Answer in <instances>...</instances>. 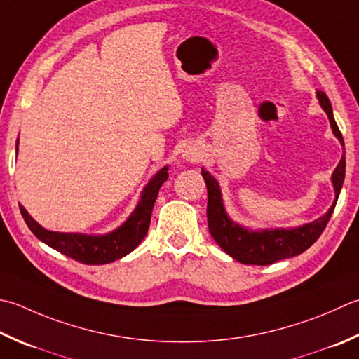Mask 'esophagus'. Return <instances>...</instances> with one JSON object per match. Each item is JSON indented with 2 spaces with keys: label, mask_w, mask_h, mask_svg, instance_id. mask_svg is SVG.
<instances>
[{
  "label": "esophagus",
  "mask_w": 359,
  "mask_h": 359,
  "mask_svg": "<svg viewBox=\"0 0 359 359\" xmlns=\"http://www.w3.org/2000/svg\"><path fill=\"white\" fill-rule=\"evenodd\" d=\"M184 158H185V160H189V161H196V160L201 158V154L193 151V149H187L185 154H184Z\"/></svg>",
  "instance_id": "34e87169"
}]
</instances>
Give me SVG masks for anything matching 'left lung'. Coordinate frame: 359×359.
<instances>
[{
    "instance_id": "obj_1",
    "label": "left lung",
    "mask_w": 359,
    "mask_h": 359,
    "mask_svg": "<svg viewBox=\"0 0 359 359\" xmlns=\"http://www.w3.org/2000/svg\"><path fill=\"white\" fill-rule=\"evenodd\" d=\"M318 100L328 115L330 126H332L334 137L339 140L344 146V138L338 124L334 121L332 104L324 91H318ZM202 177L205 180L208 203H207V219L210 233L215 238V241L219 244V248L229 254L231 258L243 264H257L266 266L272 264L280 259L291 258L300 255L310 245H313L322 231L327 227V224L332 217L333 210L338 202L341 188L346 177V152L339 160L338 166L332 174V184L334 188V202L330 207L328 212L318 217L313 222L304 224L300 227L292 229H264V230H250L233 222L227 215L222 203V194L219 184L212 174L202 168Z\"/></svg>"
}]
</instances>
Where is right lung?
Wrapping results in <instances>:
<instances>
[{
	"mask_svg": "<svg viewBox=\"0 0 359 359\" xmlns=\"http://www.w3.org/2000/svg\"><path fill=\"white\" fill-rule=\"evenodd\" d=\"M166 179L168 166L161 168V170L147 182V185L142 191V198H140L135 210H133L132 215L128 217V221L107 235H83L51 231L41 227L37 221H34L32 216L26 212V208L23 205H20V212L32 233L37 236L40 241L48 244L49 248H53L60 252V254L83 264H107L130 254V252L143 241V238L147 233V229H149L152 208L158 196V189L165 184Z\"/></svg>",
	"mask_w": 359,
	"mask_h": 359,
	"instance_id": "obj_1",
	"label": "right lung"
}]
</instances>
